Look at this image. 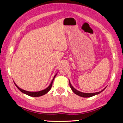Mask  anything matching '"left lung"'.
Masks as SVG:
<instances>
[{"instance_id":"1","label":"left lung","mask_w":123,"mask_h":123,"mask_svg":"<svg viewBox=\"0 0 123 123\" xmlns=\"http://www.w3.org/2000/svg\"><path fill=\"white\" fill-rule=\"evenodd\" d=\"M69 86H70L72 90V91L74 92V93L76 95H77L80 96L81 97H82V98H90V97L96 95H98L99 93H101V92H102L103 90L105 89V88H106V87H105L103 90H102L101 91L99 92H92V93H87V92H80V91H79V90H76L75 88H74L73 87V86L71 85V83L70 82V81H69Z\"/></svg>"}]
</instances>
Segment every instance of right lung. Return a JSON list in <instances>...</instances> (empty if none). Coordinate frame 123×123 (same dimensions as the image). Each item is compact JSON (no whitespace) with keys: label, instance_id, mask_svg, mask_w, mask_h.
I'll use <instances>...</instances> for the list:
<instances>
[{"label":"right lung","instance_id":"right-lung-1","mask_svg":"<svg viewBox=\"0 0 123 123\" xmlns=\"http://www.w3.org/2000/svg\"><path fill=\"white\" fill-rule=\"evenodd\" d=\"M57 74V73H56L55 75V76H54V78H53V79H52L51 82V83H50V84L47 88H45V89H43L42 90H40V91H38V92H29V91H27V90H25L22 89L21 88H20L19 87H18V86H17V85L16 84L14 81V84L16 86V87L18 88V89L22 93L25 94L27 95L30 96H31V97H39V96L44 95H45V94H47V92H48L50 91V90L51 89V88L53 81H54V80L55 79V76H56Z\"/></svg>","mask_w":123,"mask_h":123}]
</instances>
